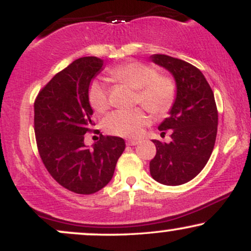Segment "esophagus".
I'll list each match as a JSON object with an SVG mask.
<instances>
[{
	"label": "esophagus",
	"instance_id": "34e87169",
	"mask_svg": "<svg viewBox=\"0 0 251 251\" xmlns=\"http://www.w3.org/2000/svg\"><path fill=\"white\" fill-rule=\"evenodd\" d=\"M127 144L128 146H134V145H138V144H139V140H135V139H128L127 140Z\"/></svg>",
	"mask_w": 251,
	"mask_h": 251
}]
</instances>
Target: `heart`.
Instances as JSON below:
<instances>
[{
  "mask_svg": "<svg viewBox=\"0 0 251 251\" xmlns=\"http://www.w3.org/2000/svg\"><path fill=\"white\" fill-rule=\"evenodd\" d=\"M108 75L116 81L137 89L135 103L153 114L165 112L175 99V83L169 76L160 75L153 66L139 61H128L108 71ZM88 100L92 108L102 113L109 107L108 89L105 83L94 80L89 85ZM149 117L142 109L116 111L105 119L108 133L119 137L135 138L143 133L149 124Z\"/></svg>",
  "mask_w": 251,
  "mask_h": 251,
  "instance_id": "obj_1",
  "label": "heart"
}]
</instances>
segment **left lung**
Segmentation results:
<instances>
[{"label": "left lung", "mask_w": 251, "mask_h": 251, "mask_svg": "<svg viewBox=\"0 0 251 251\" xmlns=\"http://www.w3.org/2000/svg\"><path fill=\"white\" fill-rule=\"evenodd\" d=\"M151 60L172 74L176 98L169 117L158 126L162 135L171 132V142L153 140L157 153L150 174L164 185H181L200 174L214 150L218 125L214 92L191 63L164 54H153Z\"/></svg>", "instance_id": "left-lung-1"}]
</instances>
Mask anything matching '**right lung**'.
<instances>
[{"label": "right lung", "instance_id": "obj_1", "mask_svg": "<svg viewBox=\"0 0 251 251\" xmlns=\"http://www.w3.org/2000/svg\"><path fill=\"white\" fill-rule=\"evenodd\" d=\"M102 66L97 56L80 57L55 74L34 103L36 144L46 169L60 185L80 195L105 188L125 150V140L112 135L101 134L92 148L83 143L93 125L88 88Z\"/></svg>", "mask_w": 251, "mask_h": 251}]
</instances>
